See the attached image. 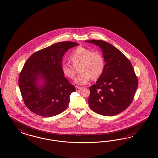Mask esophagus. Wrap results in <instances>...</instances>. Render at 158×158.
<instances>
[{
	"instance_id": "1",
	"label": "esophagus",
	"mask_w": 158,
	"mask_h": 158,
	"mask_svg": "<svg viewBox=\"0 0 158 158\" xmlns=\"http://www.w3.org/2000/svg\"><path fill=\"white\" fill-rule=\"evenodd\" d=\"M82 89H83V87H76V90L77 91H80V90H82Z\"/></svg>"
}]
</instances>
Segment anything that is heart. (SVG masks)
Segmentation results:
<instances>
[{
    "instance_id": "heart-1",
    "label": "heart",
    "mask_w": 158,
    "mask_h": 158,
    "mask_svg": "<svg viewBox=\"0 0 158 158\" xmlns=\"http://www.w3.org/2000/svg\"><path fill=\"white\" fill-rule=\"evenodd\" d=\"M69 60L73 65L64 63L61 67L64 75L69 79H73L77 75L75 67H80L81 75L75 80L78 85H85L92 78L99 77L104 69V60L98 52H92L91 49L84 47H78L69 56Z\"/></svg>"
}]
</instances>
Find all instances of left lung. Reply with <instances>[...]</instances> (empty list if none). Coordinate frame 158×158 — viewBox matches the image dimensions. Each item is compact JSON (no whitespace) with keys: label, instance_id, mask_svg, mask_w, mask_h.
<instances>
[{"label":"left lung","instance_id":"8db88e82","mask_svg":"<svg viewBox=\"0 0 158 158\" xmlns=\"http://www.w3.org/2000/svg\"><path fill=\"white\" fill-rule=\"evenodd\" d=\"M85 42L100 47L106 63L96 85L90 87L89 106L100 115L119 114L131 104L138 86L133 67L129 59L110 43L97 40Z\"/></svg>","mask_w":158,"mask_h":158}]
</instances>
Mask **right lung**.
Listing matches in <instances>:
<instances>
[{
	"label": "right lung",
	"mask_w": 158,
	"mask_h": 158,
	"mask_svg": "<svg viewBox=\"0 0 158 158\" xmlns=\"http://www.w3.org/2000/svg\"><path fill=\"white\" fill-rule=\"evenodd\" d=\"M78 45L69 41L55 43L32 54L25 63L19 85L24 104L31 112L50 117L68 107L76 89L62 73V57L68 49Z\"/></svg>",
	"instance_id": "1"
}]
</instances>
